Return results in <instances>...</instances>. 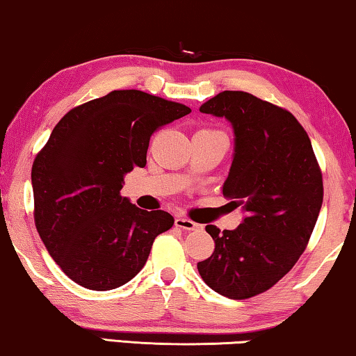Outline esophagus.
<instances>
[{
  "instance_id": "obj_1",
  "label": "esophagus",
  "mask_w": 356,
  "mask_h": 356,
  "mask_svg": "<svg viewBox=\"0 0 356 356\" xmlns=\"http://www.w3.org/2000/svg\"><path fill=\"white\" fill-rule=\"evenodd\" d=\"M175 225H177L178 228H183V230H197L199 228V223L193 222L191 218L183 217V216H178L177 218H175Z\"/></svg>"
}]
</instances>
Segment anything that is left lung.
Here are the masks:
<instances>
[{"mask_svg":"<svg viewBox=\"0 0 356 356\" xmlns=\"http://www.w3.org/2000/svg\"><path fill=\"white\" fill-rule=\"evenodd\" d=\"M199 111L233 126L235 155L222 191L246 217L235 230L206 227L216 250L197 270L213 291L246 300L274 286L303 254L323 206V173L308 133L289 110L223 90Z\"/></svg>","mask_w":356,"mask_h":356,"instance_id":"8db88e82","label":"left lung"}]
</instances>
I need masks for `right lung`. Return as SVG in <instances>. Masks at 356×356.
<instances>
[{"mask_svg":"<svg viewBox=\"0 0 356 356\" xmlns=\"http://www.w3.org/2000/svg\"><path fill=\"white\" fill-rule=\"evenodd\" d=\"M191 108L143 90H113L67 111L32 165L33 220L61 270L89 290H113L143 269L165 211H143L120 194L145 167L155 131Z\"/></svg>","mask_w":356,"mask_h":356,"instance_id":"obj_1","label":"right lung"}]
</instances>
